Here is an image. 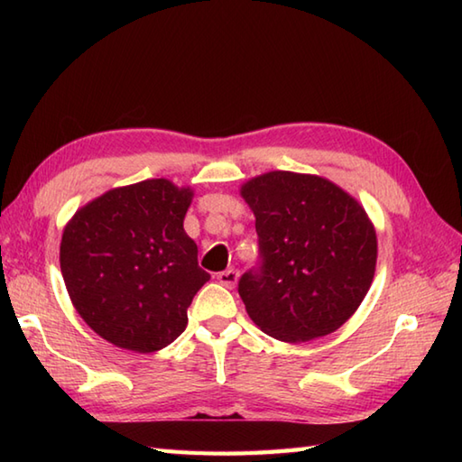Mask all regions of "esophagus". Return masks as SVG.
Returning <instances> with one entry per match:
<instances>
[{"label": "esophagus", "instance_id": "obj_1", "mask_svg": "<svg viewBox=\"0 0 462 462\" xmlns=\"http://www.w3.org/2000/svg\"><path fill=\"white\" fill-rule=\"evenodd\" d=\"M216 278H218V282L222 283V286H226V288H234V286H236V282H238V272L236 270H234V268H230V270H224V272H220L218 273V276H216Z\"/></svg>", "mask_w": 462, "mask_h": 462}]
</instances>
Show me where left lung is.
<instances>
[{"mask_svg":"<svg viewBox=\"0 0 462 462\" xmlns=\"http://www.w3.org/2000/svg\"><path fill=\"white\" fill-rule=\"evenodd\" d=\"M240 196L256 216L260 272L244 273L240 298L256 326L286 343L339 329L367 296L377 234L365 208L323 176L272 171Z\"/></svg>","mask_w":462,"mask_h":462,"instance_id":"obj_1","label":"left lung"}]
</instances>
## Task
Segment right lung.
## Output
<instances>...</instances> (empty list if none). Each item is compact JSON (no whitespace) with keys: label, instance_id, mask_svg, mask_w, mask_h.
Masks as SVG:
<instances>
[{"label":"right lung","instance_id":"1","mask_svg":"<svg viewBox=\"0 0 462 462\" xmlns=\"http://www.w3.org/2000/svg\"><path fill=\"white\" fill-rule=\"evenodd\" d=\"M194 190L166 179L111 189L65 224L59 262L73 308L97 336L134 353L169 346L210 273L184 232Z\"/></svg>","mask_w":462,"mask_h":462}]
</instances>
